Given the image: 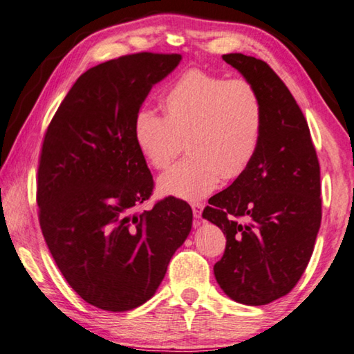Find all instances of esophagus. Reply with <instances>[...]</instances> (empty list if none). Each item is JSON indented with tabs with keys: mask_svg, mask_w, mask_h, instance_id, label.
Segmentation results:
<instances>
[{
	"mask_svg": "<svg viewBox=\"0 0 354 354\" xmlns=\"http://www.w3.org/2000/svg\"><path fill=\"white\" fill-rule=\"evenodd\" d=\"M203 207H205V205H203V203H194V205H192V211H194V217L195 218H200L201 217Z\"/></svg>",
	"mask_w": 354,
	"mask_h": 354,
	"instance_id": "34e87169",
	"label": "esophagus"
}]
</instances>
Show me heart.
<instances>
[{
    "instance_id": "heart-1",
    "label": "heart",
    "mask_w": 354,
    "mask_h": 354,
    "mask_svg": "<svg viewBox=\"0 0 354 354\" xmlns=\"http://www.w3.org/2000/svg\"><path fill=\"white\" fill-rule=\"evenodd\" d=\"M164 115L140 111L134 120L137 147L156 170L183 151L189 156L159 178L160 194L195 201L217 189L221 178L242 175L259 151L266 109L247 80L189 68L160 98Z\"/></svg>"
}]
</instances>
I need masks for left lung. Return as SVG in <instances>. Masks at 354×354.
Returning <instances> with one entry per match:
<instances>
[{"label": "left lung", "instance_id": "obj_1", "mask_svg": "<svg viewBox=\"0 0 354 354\" xmlns=\"http://www.w3.org/2000/svg\"><path fill=\"white\" fill-rule=\"evenodd\" d=\"M261 93L266 128L251 165L209 200L203 217L226 234L214 266L227 297L262 306L289 293L313 256L322 221L320 164L301 109L267 62L223 55Z\"/></svg>", "mask_w": 354, "mask_h": 354}]
</instances>
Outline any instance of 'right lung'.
Listing matches in <instances>:
<instances>
[{
  "label": "right lung",
  "instance_id": "right-lung-1",
  "mask_svg": "<svg viewBox=\"0 0 354 354\" xmlns=\"http://www.w3.org/2000/svg\"><path fill=\"white\" fill-rule=\"evenodd\" d=\"M181 55L134 53L82 73L48 124L37 170L41 234L84 301L111 313L154 295L187 239L192 209L169 196L137 212L154 181L134 120Z\"/></svg>",
  "mask_w": 354,
  "mask_h": 354
}]
</instances>
